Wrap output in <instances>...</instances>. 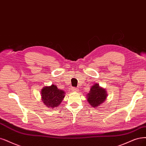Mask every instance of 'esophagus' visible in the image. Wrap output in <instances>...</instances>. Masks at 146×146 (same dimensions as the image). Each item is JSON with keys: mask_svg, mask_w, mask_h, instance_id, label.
I'll return each mask as SVG.
<instances>
[{"mask_svg": "<svg viewBox=\"0 0 146 146\" xmlns=\"http://www.w3.org/2000/svg\"><path fill=\"white\" fill-rule=\"evenodd\" d=\"M71 90H72V91H73V92H77V91H78V90L76 88H72Z\"/></svg>", "mask_w": 146, "mask_h": 146, "instance_id": "34e87169", "label": "esophagus"}]
</instances>
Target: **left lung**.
I'll list each match as a JSON object with an SVG mask.
<instances>
[{
	"label": "left lung",
	"mask_w": 146,
	"mask_h": 146,
	"mask_svg": "<svg viewBox=\"0 0 146 146\" xmlns=\"http://www.w3.org/2000/svg\"><path fill=\"white\" fill-rule=\"evenodd\" d=\"M107 91L105 88L99 86V84H94L91 86L89 93L87 94L88 103L93 108H98L105 102L107 99Z\"/></svg>",
	"instance_id": "obj_1"
}]
</instances>
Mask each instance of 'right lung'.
Instances as JSON below:
<instances>
[{"mask_svg":"<svg viewBox=\"0 0 146 146\" xmlns=\"http://www.w3.org/2000/svg\"><path fill=\"white\" fill-rule=\"evenodd\" d=\"M63 90H59L55 85L44 86L41 91V100L48 108H55L61 104L65 97Z\"/></svg>","mask_w":146,"mask_h":146,"instance_id":"obj_1","label":"right lung"}]
</instances>
